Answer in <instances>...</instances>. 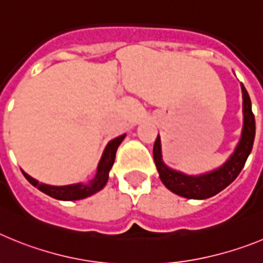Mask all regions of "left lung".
<instances>
[{
	"label": "left lung",
	"mask_w": 263,
	"mask_h": 263,
	"mask_svg": "<svg viewBox=\"0 0 263 263\" xmlns=\"http://www.w3.org/2000/svg\"><path fill=\"white\" fill-rule=\"evenodd\" d=\"M241 89H242L243 100V127L241 139L237 147L234 148L233 154L221 167L213 170L211 173L196 176L185 175L170 168L162 159L160 138L159 136L157 137L153 148V157L160 180L170 191L187 199H208L227 188L241 173L246 159L252 152L255 137V120L252 111V101L243 84H241Z\"/></svg>",
	"instance_id": "1"
}]
</instances>
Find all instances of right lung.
<instances>
[{
	"label": "right lung",
	"mask_w": 263,
	"mask_h": 263,
	"mask_svg": "<svg viewBox=\"0 0 263 263\" xmlns=\"http://www.w3.org/2000/svg\"><path fill=\"white\" fill-rule=\"evenodd\" d=\"M125 136H126V134H122V136L117 137V138L111 139L110 142L106 145L105 150H104L103 153V157H101V159H100L99 162V166H97L96 176L88 183H76V184L68 185H50L45 184V183H39L36 179L27 175L23 170L22 174L34 187H36L39 191L48 195V196L53 197V199L66 201L85 199V197L99 192L100 190H103L104 185L106 184L109 178V171H110L111 166L115 163L116 152H117L120 143L124 141Z\"/></svg>",
	"instance_id": "right-lung-1"
}]
</instances>
